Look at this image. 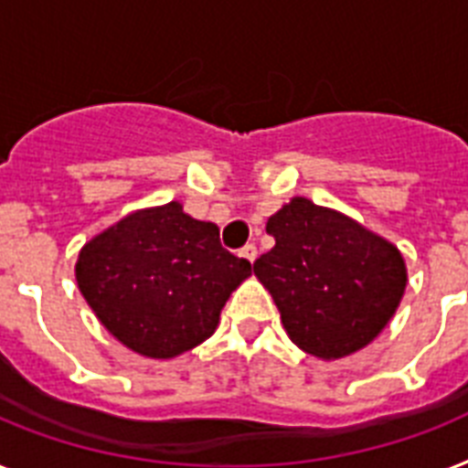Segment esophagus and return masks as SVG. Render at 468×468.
<instances>
[{"mask_svg":"<svg viewBox=\"0 0 468 468\" xmlns=\"http://www.w3.org/2000/svg\"><path fill=\"white\" fill-rule=\"evenodd\" d=\"M240 257H245L247 261H254L257 260V247H254L252 242H247V245L240 250Z\"/></svg>","mask_w":468,"mask_h":468,"instance_id":"obj_1","label":"esophagus"}]
</instances>
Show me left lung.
Returning a JSON list of instances; mask_svg holds the SVG:
<instances>
[{
  "mask_svg": "<svg viewBox=\"0 0 468 468\" xmlns=\"http://www.w3.org/2000/svg\"><path fill=\"white\" fill-rule=\"evenodd\" d=\"M276 245L254 261L288 336L317 358L370 344L397 313L406 267L394 245L305 197L269 218Z\"/></svg>",
  "mask_w": 468,
  "mask_h": 468,
  "instance_id": "left-lung-1",
  "label": "left lung"
}]
</instances>
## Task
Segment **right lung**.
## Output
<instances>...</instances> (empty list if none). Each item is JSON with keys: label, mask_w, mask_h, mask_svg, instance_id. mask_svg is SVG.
I'll use <instances>...</instances> for the list:
<instances>
[{"label": "right lung", "mask_w": 468, "mask_h": 468, "mask_svg": "<svg viewBox=\"0 0 468 468\" xmlns=\"http://www.w3.org/2000/svg\"><path fill=\"white\" fill-rule=\"evenodd\" d=\"M252 264L221 245L214 223L177 201L127 216L79 254L76 281L115 339L148 358H173L207 341Z\"/></svg>", "instance_id": "right-lung-1"}]
</instances>
